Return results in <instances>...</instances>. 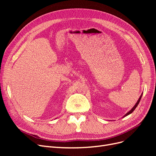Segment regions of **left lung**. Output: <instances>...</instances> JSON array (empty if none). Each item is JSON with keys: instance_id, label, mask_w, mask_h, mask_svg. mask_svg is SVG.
I'll return each mask as SVG.
<instances>
[{"instance_id": "obj_1", "label": "left lung", "mask_w": 156, "mask_h": 156, "mask_svg": "<svg viewBox=\"0 0 156 156\" xmlns=\"http://www.w3.org/2000/svg\"><path fill=\"white\" fill-rule=\"evenodd\" d=\"M142 95H143V94H141V96H140V97L139 98V100H138V101H137V102H136V104L135 105V106L133 107V108H131V111H129L128 112H127V114L126 115H125V116H127V115H129V114H131V112H133V111L135 109V108L136 107H137V105H139V102H140V99H141V97H142Z\"/></svg>"}]
</instances>
